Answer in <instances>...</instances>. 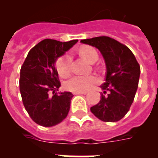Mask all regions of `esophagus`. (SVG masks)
<instances>
[{"label": "esophagus", "instance_id": "1", "mask_svg": "<svg viewBox=\"0 0 158 158\" xmlns=\"http://www.w3.org/2000/svg\"><path fill=\"white\" fill-rule=\"evenodd\" d=\"M86 94V92H77V93H73V95H81Z\"/></svg>", "mask_w": 158, "mask_h": 158}]
</instances>
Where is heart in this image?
<instances>
[{
    "mask_svg": "<svg viewBox=\"0 0 158 158\" xmlns=\"http://www.w3.org/2000/svg\"><path fill=\"white\" fill-rule=\"evenodd\" d=\"M80 54L88 62H95L98 59V53L93 47H82ZM72 58L69 53L63 54L57 59L56 69L62 77H67L70 74ZM98 83V78L95 75H75L65 83V89L68 91L77 93L85 92Z\"/></svg>",
    "mask_w": 158,
    "mask_h": 158,
    "instance_id": "obj_1",
    "label": "heart"
}]
</instances>
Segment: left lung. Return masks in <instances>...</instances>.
<instances>
[{
  "label": "left lung",
  "mask_w": 158,
  "mask_h": 158,
  "mask_svg": "<svg viewBox=\"0 0 158 158\" xmlns=\"http://www.w3.org/2000/svg\"><path fill=\"white\" fill-rule=\"evenodd\" d=\"M82 43L99 49L105 61V82L100 87V100L91 107L93 115L104 122H117L125 116L135 99L140 76V65L132 51L108 36L87 39ZM107 92V96L104 95Z\"/></svg>",
  "instance_id": "left-lung-1"
}]
</instances>
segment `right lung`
<instances>
[{"label":"right lung","mask_w":158,"mask_h":158,"mask_svg":"<svg viewBox=\"0 0 158 158\" xmlns=\"http://www.w3.org/2000/svg\"><path fill=\"white\" fill-rule=\"evenodd\" d=\"M77 41L42 40L31 49L21 66L19 91L22 101L31 118L40 126H55L69 113L73 95L69 92L56 93L61 82L55 62Z\"/></svg>","instance_id":"obj_1"}]
</instances>
